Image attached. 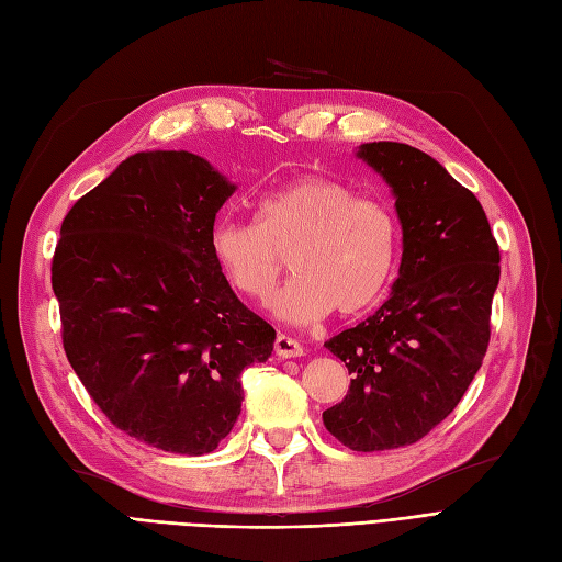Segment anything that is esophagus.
I'll return each mask as SVG.
<instances>
[{
    "mask_svg": "<svg viewBox=\"0 0 562 562\" xmlns=\"http://www.w3.org/2000/svg\"><path fill=\"white\" fill-rule=\"evenodd\" d=\"M303 346L296 338H289L284 334H280L276 338V355L282 359H292V357H303Z\"/></svg>",
    "mask_w": 562,
    "mask_h": 562,
    "instance_id": "obj_1",
    "label": "esophagus"
}]
</instances>
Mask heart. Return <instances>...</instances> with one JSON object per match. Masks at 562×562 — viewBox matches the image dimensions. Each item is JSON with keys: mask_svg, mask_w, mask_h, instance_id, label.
Masks as SVG:
<instances>
[{"mask_svg": "<svg viewBox=\"0 0 562 562\" xmlns=\"http://www.w3.org/2000/svg\"><path fill=\"white\" fill-rule=\"evenodd\" d=\"M210 255L233 292L255 301L270 294L289 261L294 278L270 299L284 322L311 324L331 311L355 317L385 294L400 226L387 205L357 198L336 179L303 175L259 198L257 224L216 222Z\"/></svg>", "mask_w": 562, "mask_h": 562, "instance_id": "heart-1", "label": "heart"}]
</instances>
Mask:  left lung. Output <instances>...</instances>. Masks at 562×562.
I'll return each instance as SVG.
<instances>
[{
  "instance_id": "left-lung-1",
  "label": "left lung",
  "mask_w": 562,
  "mask_h": 562,
  "mask_svg": "<svg viewBox=\"0 0 562 562\" xmlns=\"http://www.w3.org/2000/svg\"><path fill=\"white\" fill-rule=\"evenodd\" d=\"M385 179L402 224L400 278L357 327L324 342L346 361V400L322 413L352 450L420 441L472 385L491 340L499 247L479 198L439 160L402 142L361 144Z\"/></svg>"
}]
</instances>
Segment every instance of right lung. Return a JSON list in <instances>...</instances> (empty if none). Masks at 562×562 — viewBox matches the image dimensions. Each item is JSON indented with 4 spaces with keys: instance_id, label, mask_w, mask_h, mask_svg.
<instances>
[{
    "instance_id": "1",
    "label": "right lung",
    "mask_w": 562,
    "mask_h": 562,
    "mask_svg": "<svg viewBox=\"0 0 562 562\" xmlns=\"http://www.w3.org/2000/svg\"><path fill=\"white\" fill-rule=\"evenodd\" d=\"M235 184L189 151H139L75 203L50 266L63 346L128 437L205 456L233 429L240 375L276 329L233 294L210 255Z\"/></svg>"
}]
</instances>
